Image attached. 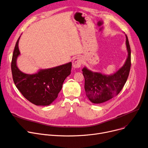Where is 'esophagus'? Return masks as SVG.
Returning <instances> with one entry per match:
<instances>
[{
    "label": "esophagus",
    "mask_w": 148,
    "mask_h": 148,
    "mask_svg": "<svg viewBox=\"0 0 148 148\" xmlns=\"http://www.w3.org/2000/svg\"><path fill=\"white\" fill-rule=\"evenodd\" d=\"M82 63V58L81 57H76L72 61V65L75 69L79 68Z\"/></svg>",
    "instance_id": "34e87169"
}]
</instances>
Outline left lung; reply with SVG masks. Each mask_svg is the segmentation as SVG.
<instances>
[{"mask_svg": "<svg viewBox=\"0 0 148 148\" xmlns=\"http://www.w3.org/2000/svg\"><path fill=\"white\" fill-rule=\"evenodd\" d=\"M125 37L127 58L124 64L116 72L106 75L94 72L86 67L82 69L86 95L92 103L99 104L109 100L118 95L124 86L131 67V49L127 35Z\"/></svg>", "mask_w": 148, "mask_h": 148, "instance_id": "1", "label": "left lung"}]
</instances>
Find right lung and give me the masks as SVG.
<instances>
[{
  "instance_id": "1",
  "label": "right lung",
  "mask_w": 148,
  "mask_h": 148,
  "mask_svg": "<svg viewBox=\"0 0 148 148\" xmlns=\"http://www.w3.org/2000/svg\"><path fill=\"white\" fill-rule=\"evenodd\" d=\"M17 40L12 55L11 71L14 82L23 96L36 106H48L58 97L66 78L71 74L72 63L52 67L39 69L34 74L21 72L16 65L20 55Z\"/></svg>"
}]
</instances>
